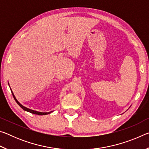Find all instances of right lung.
<instances>
[{"instance_id": "obj_1", "label": "right lung", "mask_w": 149, "mask_h": 149, "mask_svg": "<svg viewBox=\"0 0 149 149\" xmlns=\"http://www.w3.org/2000/svg\"><path fill=\"white\" fill-rule=\"evenodd\" d=\"M12 95H13V97H14V100H16V102H17V104H18L19 107H21L24 110H26V111H27V112H29L30 113H32V114H37V115H46V114H50V112H37V111H35V110H31V109H29V108H27L26 107H24L23 105H22L18 101H17V99H16V97H14V95L13 94V93H12Z\"/></svg>"}]
</instances>
